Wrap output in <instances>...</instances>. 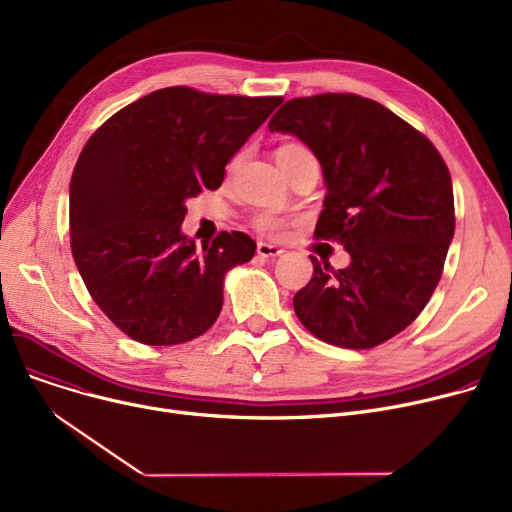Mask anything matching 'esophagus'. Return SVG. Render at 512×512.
<instances>
[{
  "mask_svg": "<svg viewBox=\"0 0 512 512\" xmlns=\"http://www.w3.org/2000/svg\"><path fill=\"white\" fill-rule=\"evenodd\" d=\"M282 253H284V249L272 245V242H263V240L257 242V255H259V257L270 259V257H280Z\"/></svg>",
  "mask_w": 512,
  "mask_h": 512,
  "instance_id": "obj_1",
  "label": "esophagus"
}]
</instances>
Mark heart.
Segmentation results:
<instances>
[{
	"label": "heart",
	"instance_id": "b5f03b06",
	"mask_svg": "<svg viewBox=\"0 0 512 512\" xmlns=\"http://www.w3.org/2000/svg\"><path fill=\"white\" fill-rule=\"evenodd\" d=\"M299 149H305V147H301V145H284V147L278 149L276 157L284 155V153H290V151H299ZM255 226L259 230H263V232H280L286 226V220L278 218V215H274V213H261L259 218L255 220Z\"/></svg>",
	"mask_w": 512,
	"mask_h": 512
}]
</instances>
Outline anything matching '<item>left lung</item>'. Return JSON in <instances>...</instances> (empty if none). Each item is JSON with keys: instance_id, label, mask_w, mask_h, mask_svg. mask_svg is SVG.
I'll list each match as a JSON object with an SVG mask.
<instances>
[{"instance_id": "left-lung-1", "label": "left lung", "mask_w": 512, "mask_h": 512, "mask_svg": "<svg viewBox=\"0 0 512 512\" xmlns=\"http://www.w3.org/2000/svg\"><path fill=\"white\" fill-rule=\"evenodd\" d=\"M317 157L326 184L317 238L351 255L344 270L317 257L294 294L301 324L342 348L378 346L432 297L454 236L452 180L438 149L388 107L351 93L286 101L267 124Z\"/></svg>"}]
</instances>
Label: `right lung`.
Listing matches in <instances>:
<instances>
[{"instance_id":"right-lung-1","label":"right lung","mask_w":512,"mask_h":512,"mask_svg":"<svg viewBox=\"0 0 512 512\" xmlns=\"http://www.w3.org/2000/svg\"><path fill=\"white\" fill-rule=\"evenodd\" d=\"M282 97L153 91L107 120L74 166V263L99 309L151 346L207 332L224 276L255 255L245 232H220L203 251L182 232L186 201L220 188L228 161Z\"/></svg>"}]
</instances>
